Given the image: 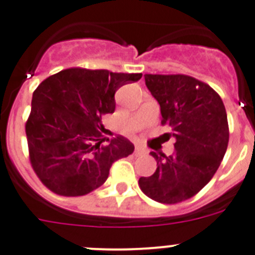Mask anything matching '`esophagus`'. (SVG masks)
I'll return each instance as SVG.
<instances>
[{
  "instance_id": "obj_1",
  "label": "esophagus",
  "mask_w": 255,
  "mask_h": 255,
  "mask_svg": "<svg viewBox=\"0 0 255 255\" xmlns=\"http://www.w3.org/2000/svg\"><path fill=\"white\" fill-rule=\"evenodd\" d=\"M134 153H135V155H141V154H144V153H145V150H144L143 148H140V147H136V148H135Z\"/></svg>"
}]
</instances>
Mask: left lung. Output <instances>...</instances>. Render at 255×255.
<instances>
[{"label": "left lung", "instance_id": "left-lung-1", "mask_svg": "<svg viewBox=\"0 0 255 255\" xmlns=\"http://www.w3.org/2000/svg\"><path fill=\"white\" fill-rule=\"evenodd\" d=\"M144 79L176 143L171 155L150 152L157 170L140 177L139 186L155 202L179 203L202 190L220 167L229 144L226 110L221 97L195 78L145 74Z\"/></svg>", "mask_w": 255, "mask_h": 255}]
</instances>
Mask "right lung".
I'll use <instances>...</instances> for the list:
<instances>
[{
    "instance_id": "add662e5",
    "label": "right lung",
    "mask_w": 255,
    "mask_h": 255,
    "mask_svg": "<svg viewBox=\"0 0 255 255\" xmlns=\"http://www.w3.org/2000/svg\"><path fill=\"white\" fill-rule=\"evenodd\" d=\"M141 74L80 67L62 70L33 93L25 124L31 167L51 191L80 197L100 188L117 159L134 152L119 135L102 145V116L114 114L119 88L138 82Z\"/></svg>"
}]
</instances>
